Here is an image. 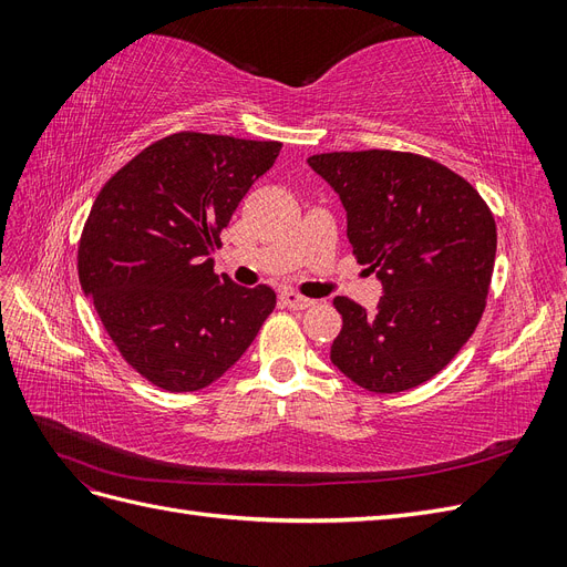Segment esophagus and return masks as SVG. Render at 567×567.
<instances>
[{
    "label": "esophagus",
    "mask_w": 567,
    "mask_h": 567,
    "mask_svg": "<svg viewBox=\"0 0 567 567\" xmlns=\"http://www.w3.org/2000/svg\"><path fill=\"white\" fill-rule=\"evenodd\" d=\"M281 302H284V307H288V310H307V307L315 305V300L302 298V296L293 293V290H284Z\"/></svg>",
    "instance_id": "1"
}]
</instances>
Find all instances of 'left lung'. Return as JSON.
Segmentation results:
<instances>
[{
	"instance_id": "1",
	"label": "left lung",
	"mask_w": 567,
	"mask_h": 567,
	"mask_svg": "<svg viewBox=\"0 0 567 567\" xmlns=\"http://www.w3.org/2000/svg\"><path fill=\"white\" fill-rule=\"evenodd\" d=\"M348 213L359 265L383 284L375 312L336 298L331 362L369 392L431 381L485 312L496 255L492 210L475 188L416 153L336 151L307 158Z\"/></svg>"
}]
</instances>
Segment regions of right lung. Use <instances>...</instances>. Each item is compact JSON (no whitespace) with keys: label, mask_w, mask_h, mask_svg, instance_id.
<instances>
[{"label":"right lung","mask_w":567,"mask_h":567,"mask_svg":"<svg viewBox=\"0 0 567 567\" xmlns=\"http://www.w3.org/2000/svg\"><path fill=\"white\" fill-rule=\"evenodd\" d=\"M279 142L177 132L101 188L78 248L84 296L125 362L169 392L217 381L277 305L269 286L217 277L213 252Z\"/></svg>","instance_id":"1"}]
</instances>
